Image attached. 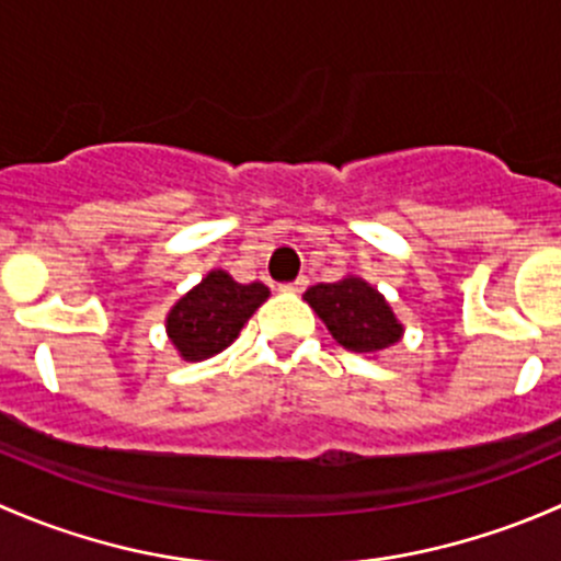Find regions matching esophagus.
I'll list each match as a JSON object with an SVG mask.
<instances>
[{"instance_id": "obj_1", "label": "esophagus", "mask_w": 561, "mask_h": 561, "mask_svg": "<svg viewBox=\"0 0 561 561\" xmlns=\"http://www.w3.org/2000/svg\"><path fill=\"white\" fill-rule=\"evenodd\" d=\"M282 290H287V293L307 290V276H298L296 282H287V285H282Z\"/></svg>"}]
</instances>
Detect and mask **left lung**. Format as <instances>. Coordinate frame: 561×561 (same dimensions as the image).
<instances>
[{
    "mask_svg": "<svg viewBox=\"0 0 561 561\" xmlns=\"http://www.w3.org/2000/svg\"><path fill=\"white\" fill-rule=\"evenodd\" d=\"M304 298L320 314L333 339L353 353L371 355L399 342L401 325L390 312L386 298L358 276H347L342 282H320L309 287Z\"/></svg>",
    "mask_w": 561,
    "mask_h": 561,
    "instance_id": "1",
    "label": "left lung"
}]
</instances>
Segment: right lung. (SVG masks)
I'll return each instance as SVG.
<instances>
[{
	"label": "right lung",
	"mask_w": 561,
	"mask_h": 561,
	"mask_svg": "<svg viewBox=\"0 0 561 561\" xmlns=\"http://www.w3.org/2000/svg\"><path fill=\"white\" fill-rule=\"evenodd\" d=\"M268 298V287L239 285L225 271H211L192 287L168 314V336L184 360H203L222 353L254 309Z\"/></svg>",
	"instance_id": "1"
}]
</instances>
